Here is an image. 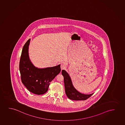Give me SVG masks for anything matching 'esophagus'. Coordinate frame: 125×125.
<instances>
[{
  "label": "esophagus",
  "mask_w": 125,
  "mask_h": 125,
  "mask_svg": "<svg viewBox=\"0 0 125 125\" xmlns=\"http://www.w3.org/2000/svg\"><path fill=\"white\" fill-rule=\"evenodd\" d=\"M61 68L62 70H64V69L66 68V66L64 64H62L61 65Z\"/></svg>",
  "instance_id": "obj_1"
}]
</instances>
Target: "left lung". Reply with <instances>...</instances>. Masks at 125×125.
<instances>
[{"label":"left lung","instance_id":"1","mask_svg":"<svg viewBox=\"0 0 125 125\" xmlns=\"http://www.w3.org/2000/svg\"><path fill=\"white\" fill-rule=\"evenodd\" d=\"M62 75L64 78L65 90L67 96L70 99L73 100H84L92 95L91 94H84L79 92L75 88L68 74L64 70H62Z\"/></svg>","mask_w":125,"mask_h":125}]
</instances>
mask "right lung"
Segmentation results:
<instances>
[{
	"label": "right lung",
	"mask_w": 125,
	"mask_h": 125,
	"mask_svg": "<svg viewBox=\"0 0 125 125\" xmlns=\"http://www.w3.org/2000/svg\"><path fill=\"white\" fill-rule=\"evenodd\" d=\"M30 39L22 48L19 70L22 84L29 91L34 94L42 95L48 91L50 82L60 73V65L40 69L34 67L29 59V46Z\"/></svg>",
	"instance_id": "1"
}]
</instances>
